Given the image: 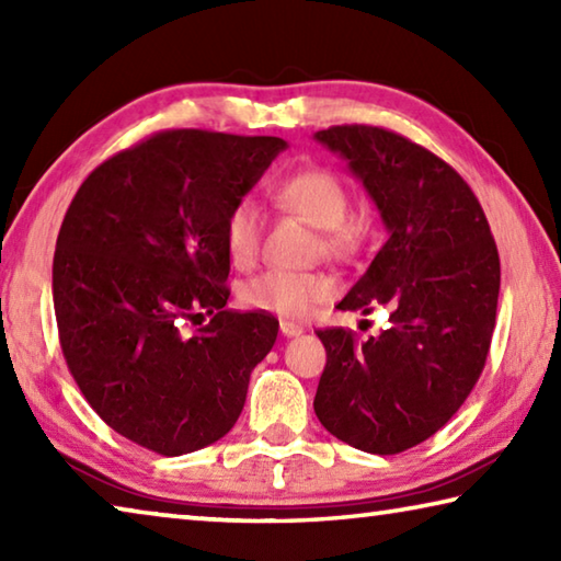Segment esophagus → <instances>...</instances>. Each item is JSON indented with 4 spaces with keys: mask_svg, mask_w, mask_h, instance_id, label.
Returning <instances> with one entry per match:
<instances>
[{
    "mask_svg": "<svg viewBox=\"0 0 561 561\" xmlns=\"http://www.w3.org/2000/svg\"><path fill=\"white\" fill-rule=\"evenodd\" d=\"M279 331H282L284 336H299L304 329H301V327H297V324H291V321H282V324H279Z\"/></svg>",
    "mask_w": 561,
    "mask_h": 561,
    "instance_id": "1",
    "label": "esophagus"
}]
</instances>
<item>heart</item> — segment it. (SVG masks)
<instances>
[{
    "label": "heart",
    "instance_id": "obj_1",
    "mask_svg": "<svg viewBox=\"0 0 561 561\" xmlns=\"http://www.w3.org/2000/svg\"><path fill=\"white\" fill-rule=\"evenodd\" d=\"M284 213L301 217L319 230V250L327 254L354 252L364 227L348 215V190L334 170L307 165L284 175L270 190ZM222 242L232 267L250 270L260 257L262 215L250 197L234 201L222 222ZM336 291V284L319 272L270 270L250 279L240 291L247 309L282 319H307Z\"/></svg>",
    "mask_w": 561,
    "mask_h": 561
}]
</instances>
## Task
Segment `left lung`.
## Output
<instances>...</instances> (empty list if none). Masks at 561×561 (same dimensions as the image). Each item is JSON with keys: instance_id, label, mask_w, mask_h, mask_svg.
<instances>
[{"instance_id": "8db88e82", "label": "left lung", "mask_w": 561, "mask_h": 561, "mask_svg": "<svg viewBox=\"0 0 561 561\" xmlns=\"http://www.w3.org/2000/svg\"><path fill=\"white\" fill-rule=\"evenodd\" d=\"M364 183L388 240L339 309H388V327L358 341L319 329L327 366L314 411L354 448L396 455L458 413L485 368L495 331L500 254L470 185L431 150L378 126L314 136Z\"/></svg>"}]
</instances>
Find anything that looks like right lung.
I'll return each instance as SVG.
<instances>
[{"mask_svg":"<svg viewBox=\"0 0 561 561\" xmlns=\"http://www.w3.org/2000/svg\"><path fill=\"white\" fill-rule=\"evenodd\" d=\"M284 148L274 136L160 130L103 160L66 210L54 254L66 366L101 421L140 448L175 458L230 433L277 341L274 317L225 309L222 222Z\"/></svg>","mask_w":561,"mask_h":561,"instance_id":"1","label":"right lung"}]
</instances>
